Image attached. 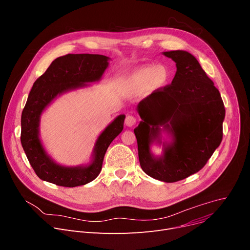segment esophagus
Segmentation results:
<instances>
[{"label": "esophagus", "instance_id": "1", "mask_svg": "<svg viewBox=\"0 0 250 250\" xmlns=\"http://www.w3.org/2000/svg\"><path fill=\"white\" fill-rule=\"evenodd\" d=\"M135 123H136V118L132 116V115H128V116L125 119V124L128 127H132L133 125H135Z\"/></svg>", "mask_w": 250, "mask_h": 250}]
</instances>
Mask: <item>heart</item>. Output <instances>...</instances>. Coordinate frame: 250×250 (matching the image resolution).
<instances>
[{
	"mask_svg": "<svg viewBox=\"0 0 250 250\" xmlns=\"http://www.w3.org/2000/svg\"><path fill=\"white\" fill-rule=\"evenodd\" d=\"M169 72L163 65H144L137 68L128 78V82L134 86L149 85L153 88L163 86L168 80Z\"/></svg>",
	"mask_w": 250,
	"mask_h": 250,
	"instance_id": "obj_1",
	"label": "heart"
}]
</instances>
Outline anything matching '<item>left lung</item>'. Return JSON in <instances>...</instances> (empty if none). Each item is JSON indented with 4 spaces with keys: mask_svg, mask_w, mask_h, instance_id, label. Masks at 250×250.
<instances>
[{
    "mask_svg": "<svg viewBox=\"0 0 250 250\" xmlns=\"http://www.w3.org/2000/svg\"><path fill=\"white\" fill-rule=\"evenodd\" d=\"M163 55L176 63L173 81L139 102L142 121L134 133L142 170L171 183L196 173L212 156L222 140L225 109L219 91L193 55L182 50ZM162 130L170 142H162ZM154 142L164 146L160 157L150 152Z\"/></svg>",
    "mask_w": 250,
    "mask_h": 250,
    "instance_id": "left-lung-1",
    "label": "left lung"
}]
</instances>
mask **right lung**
<instances>
[{"label": "right lung", "instance_id": "add662e5", "mask_svg": "<svg viewBox=\"0 0 250 250\" xmlns=\"http://www.w3.org/2000/svg\"><path fill=\"white\" fill-rule=\"evenodd\" d=\"M110 58L97 54H68L55 59L38 78L29 94L21 118V143L27 158L40 179L64 187L85 185L99 175L105 153L123 130L125 115H119L96 140L92 160L87 165L64 166L57 163L40 139V120L44 110L64 93L99 81Z\"/></svg>", "mask_w": 250, "mask_h": 250}]
</instances>
